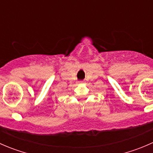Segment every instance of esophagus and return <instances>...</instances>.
Here are the masks:
<instances>
[{"instance_id":"obj_1","label":"esophagus","mask_w":153,"mask_h":153,"mask_svg":"<svg viewBox=\"0 0 153 153\" xmlns=\"http://www.w3.org/2000/svg\"><path fill=\"white\" fill-rule=\"evenodd\" d=\"M83 82H84V81H78V83H83Z\"/></svg>"}]
</instances>
